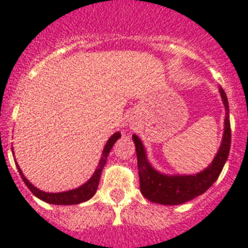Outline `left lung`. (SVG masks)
<instances>
[{
    "instance_id": "left-lung-1",
    "label": "left lung",
    "mask_w": 248,
    "mask_h": 248,
    "mask_svg": "<svg viewBox=\"0 0 248 248\" xmlns=\"http://www.w3.org/2000/svg\"><path fill=\"white\" fill-rule=\"evenodd\" d=\"M222 104L225 106V127L221 144L213 162L196 174H164L152 167L147 158L142 140L137 135L132 136L136 146L140 175V189L142 195L152 202L160 205H180L204 194L216 182L230 153L231 127H230L229 101L224 89L218 88Z\"/></svg>"
}]
</instances>
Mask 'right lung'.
Segmentation results:
<instances>
[{
    "mask_svg": "<svg viewBox=\"0 0 248 248\" xmlns=\"http://www.w3.org/2000/svg\"><path fill=\"white\" fill-rule=\"evenodd\" d=\"M120 137H121V133L116 132L108 138V143L105 144L101 158H100V162L99 164H97V168L95 169V171H93V177H91L85 184H82L81 186H79V188L77 189H73V190L62 191V193H46V191L43 190H39V189L35 188L34 185H33L30 180L24 177L21 168H19V166L17 164V162H16V166H17V169H18L23 182L26 183L28 189H30V190L37 196L38 199H41L43 200V202H49V204H54V205H77V204H80V202H88L89 199H91V198L95 195V193H96L97 190V186H99L101 171L102 169H104L105 164H106V160H108V153H110L113 144L116 143V140H119ZM12 152H13V147H12Z\"/></svg>",
    "mask_w": 248,
    "mask_h": 248,
    "instance_id": "1",
    "label": "right lung"
}]
</instances>
